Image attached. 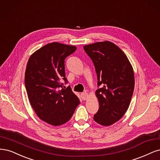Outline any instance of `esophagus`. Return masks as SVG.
Segmentation results:
<instances>
[{
  "label": "esophagus",
  "mask_w": 160,
  "mask_h": 160,
  "mask_svg": "<svg viewBox=\"0 0 160 160\" xmlns=\"http://www.w3.org/2000/svg\"><path fill=\"white\" fill-rule=\"evenodd\" d=\"M81 97H82V99L83 100H87L88 97V94L86 92H83V93L81 94Z\"/></svg>",
  "instance_id": "obj_1"
}]
</instances>
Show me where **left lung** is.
<instances>
[{
    "mask_svg": "<svg viewBox=\"0 0 160 160\" xmlns=\"http://www.w3.org/2000/svg\"><path fill=\"white\" fill-rule=\"evenodd\" d=\"M84 50L93 62L98 78L96 91L99 110L96 122L109 126L120 120L130 106L134 89L133 70L126 55L110 41L85 45Z\"/></svg>",
    "mask_w": 160,
    "mask_h": 160,
    "instance_id": "left-lung-1",
    "label": "left lung"
}]
</instances>
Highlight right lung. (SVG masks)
Instances as JSON below:
<instances>
[{
	"label": "right lung",
	"instance_id": "obj_1",
	"mask_svg": "<svg viewBox=\"0 0 160 160\" xmlns=\"http://www.w3.org/2000/svg\"><path fill=\"white\" fill-rule=\"evenodd\" d=\"M76 50L74 46L52 42L30 56L24 82L28 100L40 120L54 126L62 125L72 116L80 100L67 83L65 58Z\"/></svg>",
	"mask_w": 160,
	"mask_h": 160
}]
</instances>
